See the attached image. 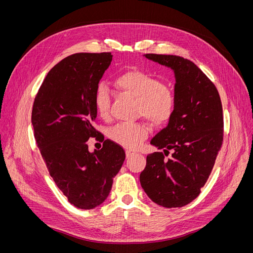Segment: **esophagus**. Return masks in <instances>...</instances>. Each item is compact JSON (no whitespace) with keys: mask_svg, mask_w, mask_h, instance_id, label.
I'll return each instance as SVG.
<instances>
[{"mask_svg":"<svg viewBox=\"0 0 253 253\" xmlns=\"http://www.w3.org/2000/svg\"><path fill=\"white\" fill-rule=\"evenodd\" d=\"M135 154V152L132 151V150H126V158H129L131 156H133Z\"/></svg>","mask_w":253,"mask_h":253,"instance_id":"obj_1","label":"esophagus"}]
</instances>
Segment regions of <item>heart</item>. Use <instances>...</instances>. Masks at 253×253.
I'll list each match as a JSON object with an SVG mask.
<instances>
[{"instance_id": "1", "label": "heart", "mask_w": 253, "mask_h": 253, "mask_svg": "<svg viewBox=\"0 0 253 253\" xmlns=\"http://www.w3.org/2000/svg\"><path fill=\"white\" fill-rule=\"evenodd\" d=\"M114 85L135 99L137 114H140L153 126H164L172 118L176 108L174 93L151 74L140 70L127 71L115 78ZM94 104L99 117L108 119L111 99L103 85H99L95 90ZM148 135V126L138 122L118 124L109 131L111 140L129 150L138 148Z\"/></svg>"}]
</instances>
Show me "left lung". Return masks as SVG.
<instances>
[{
  "instance_id": "left-lung-1",
  "label": "left lung",
  "mask_w": 253,
  "mask_h": 253,
  "mask_svg": "<svg viewBox=\"0 0 253 253\" xmlns=\"http://www.w3.org/2000/svg\"><path fill=\"white\" fill-rule=\"evenodd\" d=\"M144 57L174 72L176 108L151 140L165 155L173 150L172 158L165 162L163 152L149 154L140 183L155 204L179 208L200 195L211 174L223 143V108L215 85L192 61L156 53Z\"/></svg>"
}]
</instances>
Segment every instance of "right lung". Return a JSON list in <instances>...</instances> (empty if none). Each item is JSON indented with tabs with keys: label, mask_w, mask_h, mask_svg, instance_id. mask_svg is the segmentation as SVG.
Returning a JSON list of instances; mask_svg holds the SVG:
<instances>
[{
	"label": "right lung",
	"mask_w": 253,
	"mask_h": 253,
	"mask_svg": "<svg viewBox=\"0 0 253 253\" xmlns=\"http://www.w3.org/2000/svg\"><path fill=\"white\" fill-rule=\"evenodd\" d=\"M113 56L79 52L53 66L35 98L32 124L48 172L72 205L89 210L108 198L113 178L126 159L125 150L106 139L101 150L88 151L96 137L94 94Z\"/></svg>",
	"instance_id": "obj_1"
}]
</instances>
